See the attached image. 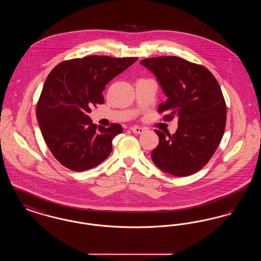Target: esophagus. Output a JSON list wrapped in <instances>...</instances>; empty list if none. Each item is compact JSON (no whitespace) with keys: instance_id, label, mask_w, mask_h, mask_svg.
Segmentation results:
<instances>
[{"instance_id":"34e87169","label":"esophagus","mask_w":261,"mask_h":261,"mask_svg":"<svg viewBox=\"0 0 261 261\" xmlns=\"http://www.w3.org/2000/svg\"><path fill=\"white\" fill-rule=\"evenodd\" d=\"M131 130H132V132H133V133H135V134H142V133H144V132H145V129H144V128H142V127H139V126H134V127H132V128H131Z\"/></svg>"}]
</instances>
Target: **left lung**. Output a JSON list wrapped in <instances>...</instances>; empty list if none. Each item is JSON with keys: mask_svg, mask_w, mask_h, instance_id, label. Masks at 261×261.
Here are the masks:
<instances>
[{"mask_svg": "<svg viewBox=\"0 0 261 261\" xmlns=\"http://www.w3.org/2000/svg\"><path fill=\"white\" fill-rule=\"evenodd\" d=\"M155 75L167 99L158 112L164 120L178 119L173 135L154 130L159 146L151 160L162 171L178 177L198 172L214 154L223 137L227 108L222 91L211 71L178 57L141 61Z\"/></svg>", "mask_w": 261, "mask_h": 261, "instance_id": "8db88e82", "label": "left lung"}]
</instances>
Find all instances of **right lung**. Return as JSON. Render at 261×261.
<instances>
[{
    "label": "right lung",
    "instance_id": "right-lung-1",
    "mask_svg": "<svg viewBox=\"0 0 261 261\" xmlns=\"http://www.w3.org/2000/svg\"><path fill=\"white\" fill-rule=\"evenodd\" d=\"M138 58L88 56L59 63L48 75L36 108L43 138L53 155L66 168L84 171L109 158L121 125L93 123L91 106L103 103L101 92Z\"/></svg>",
    "mask_w": 261,
    "mask_h": 261
}]
</instances>
